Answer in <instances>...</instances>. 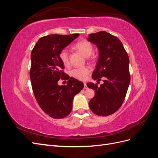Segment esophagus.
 <instances>
[{"mask_svg":"<svg viewBox=\"0 0 158 158\" xmlns=\"http://www.w3.org/2000/svg\"><path fill=\"white\" fill-rule=\"evenodd\" d=\"M84 89H88V86H87V85H86V83H84Z\"/></svg>","mask_w":158,"mask_h":158,"instance_id":"34e87169","label":"esophagus"}]
</instances>
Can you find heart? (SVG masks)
Returning a JSON list of instances; mask_svg holds the SVG:
<instances>
[{
    "label": "heart",
    "instance_id": "1",
    "mask_svg": "<svg viewBox=\"0 0 158 158\" xmlns=\"http://www.w3.org/2000/svg\"><path fill=\"white\" fill-rule=\"evenodd\" d=\"M74 48L85 56H89L91 55L94 50L92 44L85 40L78 41L74 45ZM59 58L64 65L69 64V55L68 51L66 49H63L60 52ZM89 72L90 69L88 66H84V67L76 68L72 70L70 72V75L78 80H84L86 79Z\"/></svg>",
    "mask_w": 158,
    "mask_h": 158
}]
</instances>
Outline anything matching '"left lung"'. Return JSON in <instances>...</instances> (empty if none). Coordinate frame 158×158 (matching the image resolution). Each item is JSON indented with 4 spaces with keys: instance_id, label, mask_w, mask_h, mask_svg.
I'll return each instance as SVG.
<instances>
[{
    "instance_id": "1",
    "label": "left lung",
    "mask_w": 158,
    "mask_h": 158,
    "mask_svg": "<svg viewBox=\"0 0 158 158\" xmlns=\"http://www.w3.org/2000/svg\"><path fill=\"white\" fill-rule=\"evenodd\" d=\"M88 41L98 47L99 59L92 78L103 84H87L95 90V96L90 100L92 111L99 116H108L120 108L125 100L131 81L129 58L118 37L102 31L90 33Z\"/></svg>"
}]
</instances>
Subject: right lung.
<instances>
[{
    "label": "right lung",
    "instance_id": "add662e5",
    "mask_svg": "<svg viewBox=\"0 0 158 158\" xmlns=\"http://www.w3.org/2000/svg\"><path fill=\"white\" fill-rule=\"evenodd\" d=\"M79 35L52 34L41 37L31 53L30 76L37 103L47 114L54 118L68 116L73 109L75 95L84 88L80 81L65 74L60 52ZM67 79L68 84L59 86L60 79Z\"/></svg>",
    "mask_w": 158,
    "mask_h": 158
}]
</instances>
